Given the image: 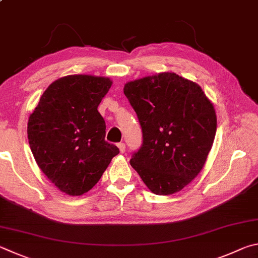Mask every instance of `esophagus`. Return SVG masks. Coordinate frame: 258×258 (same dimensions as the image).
Returning <instances> with one entry per match:
<instances>
[{
  "mask_svg": "<svg viewBox=\"0 0 258 258\" xmlns=\"http://www.w3.org/2000/svg\"><path fill=\"white\" fill-rule=\"evenodd\" d=\"M117 147H119L120 153H122V154H123V153L125 152V145H124V144H123V143L117 144Z\"/></svg>",
  "mask_w": 258,
  "mask_h": 258,
  "instance_id": "esophagus-1",
  "label": "esophagus"
}]
</instances>
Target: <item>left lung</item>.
Wrapping results in <instances>:
<instances>
[{
    "label": "left lung",
    "mask_w": 258,
    "mask_h": 258,
    "mask_svg": "<svg viewBox=\"0 0 258 258\" xmlns=\"http://www.w3.org/2000/svg\"><path fill=\"white\" fill-rule=\"evenodd\" d=\"M123 93L143 132L130 164L153 194L180 191L201 172L213 145V104L200 85L173 72L129 81Z\"/></svg>",
    "instance_id": "8db88e82"
}]
</instances>
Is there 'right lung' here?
<instances>
[{"label":"right lung","instance_id":"1","mask_svg":"<svg viewBox=\"0 0 258 258\" xmlns=\"http://www.w3.org/2000/svg\"><path fill=\"white\" fill-rule=\"evenodd\" d=\"M111 86L105 77H62L48 86L29 116L27 134L36 163L67 195L90 190L119 154L105 141V121L97 110Z\"/></svg>","mask_w":258,"mask_h":258}]
</instances>
